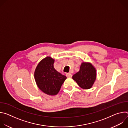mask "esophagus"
I'll use <instances>...</instances> for the list:
<instances>
[{
  "mask_svg": "<svg viewBox=\"0 0 128 128\" xmlns=\"http://www.w3.org/2000/svg\"><path fill=\"white\" fill-rule=\"evenodd\" d=\"M67 78H71L72 77V74L70 73H67V74H66Z\"/></svg>",
  "mask_w": 128,
  "mask_h": 128,
  "instance_id": "34e87169",
  "label": "esophagus"
}]
</instances>
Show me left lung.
<instances>
[{"label": "left lung", "instance_id": "8db88e82", "mask_svg": "<svg viewBox=\"0 0 128 128\" xmlns=\"http://www.w3.org/2000/svg\"><path fill=\"white\" fill-rule=\"evenodd\" d=\"M96 78V70L93 66L87 62H83L80 71L72 76L78 85L84 89L92 86Z\"/></svg>", "mask_w": 128, "mask_h": 128}]
</instances>
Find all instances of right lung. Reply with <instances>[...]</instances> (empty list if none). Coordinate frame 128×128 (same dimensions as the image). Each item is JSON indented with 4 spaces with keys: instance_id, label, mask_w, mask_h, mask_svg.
<instances>
[{
    "instance_id": "obj_1",
    "label": "right lung",
    "mask_w": 128,
    "mask_h": 128,
    "mask_svg": "<svg viewBox=\"0 0 128 128\" xmlns=\"http://www.w3.org/2000/svg\"><path fill=\"white\" fill-rule=\"evenodd\" d=\"M54 60L50 57L42 60L36 67L34 78L39 88L48 95L58 94L66 76L54 67Z\"/></svg>"
}]
</instances>
